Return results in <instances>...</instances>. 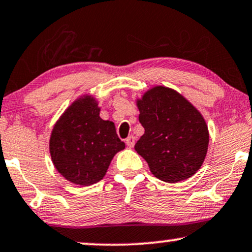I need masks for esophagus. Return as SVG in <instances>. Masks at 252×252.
Instances as JSON below:
<instances>
[{
  "mask_svg": "<svg viewBox=\"0 0 252 252\" xmlns=\"http://www.w3.org/2000/svg\"><path fill=\"white\" fill-rule=\"evenodd\" d=\"M135 142H136V139H135V137H133V136H129L128 138L126 139V144L129 147H133V145H135Z\"/></svg>",
  "mask_w": 252,
  "mask_h": 252,
  "instance_id": "obj_1",
  "label": "esophagus"
}]
</instances>
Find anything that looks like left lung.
Wrapping results in <instances>:
<instances>
[{"label": "left lung", "mask_w": 252, "mask_h": 252, "mask_svg": "<svg viewBox=\"0 0 252 252\" xmlns=\"http://www.w3.org/2000/svg\"><path fill=\"white\" fill-rule=\"evenodd\" d=\"M145 129L135 150L163 182L176 183L196 174L205 160L209 129L198 110L179 92L156 86L137 100Z\"/></svg>", "instance_id": "left-lung-1"}]
</instances>
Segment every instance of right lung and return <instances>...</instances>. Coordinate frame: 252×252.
<instances>
[{"instance_id": "obj_1", "label": "right lung", "mask_w": 252, "mask_h": 252, "mask_svg": "<svg viewBox=\"0 0 252 252\" xmlns=\"http://www.w3.org/2000/svg\"><path fill=\"white\" fill-rule=\"evenodd\" d=\"M98 101L83 95L70 105L54 126L49 152L65 180L91 186L106 175L114 156L126 147L112 121L99 116Z\"/></svg>"}]
</instances>
